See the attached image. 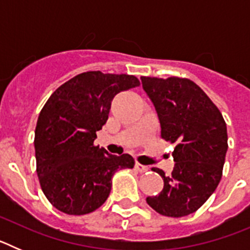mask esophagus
<instances>
[{"instance_id":"esophagus-1","label":"esophagus","mask_w":250,"mask_h":250,"mask_svg":"<svg viewBox=\"0 0 250 250\" xmlns=\"http://www.w3.org/2000/svg\"><path fill=\"white\" fill-rule=\"evenodd\" d=\"M135 169L138 170L139 173H145V171H147L149 170V167H145V165L140 164V163H135Z\"/></svg>"}]
</instances>
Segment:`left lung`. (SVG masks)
<instances>
[{
  "label": "left lung",
  "mask_w": 250,
  "mask_h": 250,
  "mask_svg": "<svg viewBox=\"0 0 250 250\" xmlns=\"http://www.w3.org/2000/svg\"><path fill=\"white\" fill-rule=\"evenodd\" d=\"M145 92L158 112L161 138L175 143L171 175L152 167L164 180L163 190L146 203L165 216L189 215L214 193L228 150L222 112L199 86L183 77L141 76Z\"/></svg>",
  "instance_id": "8db88e82"
}]
</instances>
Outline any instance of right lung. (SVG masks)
<instances>
[{"mask_svg":"<svg viewBox=\"0 0 250 250\" xmlns=\"http://www.w3.org/2000/svg\"><path fill=\"white\" fill-rule=\"evenodd\" d=\"M140 85L132 75L87 71L51 95L35 130L36 171L48 202L68 215L96 210L111 190L118 170L135 165L129 154L111 155L95 146L116 94Z\"/></svg>","mask_w":250,"mask_h":250,"instance_id":"obj_1","label":"right lung"}]
</instances>
